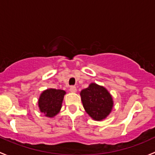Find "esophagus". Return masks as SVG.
Returning a JSON list of instances; mask_svg holds the SVG:
<instances>
[{
	"label": "esophagus",
	"mask_w": 155,
	"mask_h": 155,
	"mask_svg": "<svg viewBox=\"0 0 155 155\" xmlns=\"http://www.w3.org/2000/svg\"><path fill=\"white\" fill-rule=\"evenodd\" d=\"M69 90L70 92H77V88H76L75 86H71V87H70Z\"/></svg>",
	"instance_id": "1"
}]
</instances>
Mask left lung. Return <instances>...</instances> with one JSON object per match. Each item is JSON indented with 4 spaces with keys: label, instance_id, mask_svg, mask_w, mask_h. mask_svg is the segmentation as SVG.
<instances>
[{
    "label": "left lung",
    "instance_id": "1",
    "mask_svg": "<svg viewBox=\"0 0 155 155\" xmlns=\"http://www.w3.org/2000/svg\"><path fill=\"white\" fill-rule=\"evenodd\" d=\"M83 105L87 112L97 121L105 119L113 107L112 96L104 87L91 84L81 92Z\"/></svg>",
    "mask_w": 155,
    "mask_h": 155
}]
</instances>
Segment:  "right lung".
<instances>
[{
    "instance_id": "1",
    "label": "right lung",
    "mask_w": 155,
    "mask_h": 155,
    "mask_svg": "<svg viewBox=\"0 0 155 155\" xmlns=\"http://www.w3.org/2000/svg\"><path fill=\"white\" fill-rule=\"evenodd\" d=\"M66 92L62 89H48L41 94L39 99L40 111L48 117L56 116L61 109Z\"/></svg>"
}]
</instances>
